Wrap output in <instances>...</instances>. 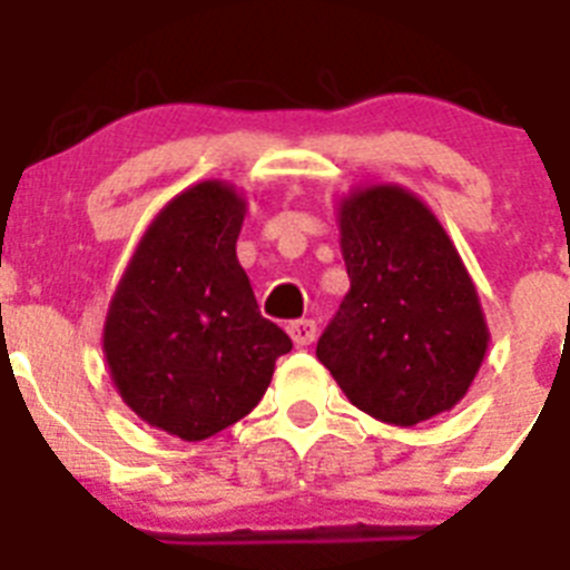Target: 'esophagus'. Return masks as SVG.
<instances>
[{
    "instance_id": "obj_1",
    "label": "esophagus",
    "mask_w": 570,
    "mask_h": 570,
    "mask_svg": "<svg viewBox=\"0 0 570 570\" xmlns=\"http://www.w3.org/2000/svg\"><path fill=\"white\" fill-rule=\"evenodd\" d=\"M288 334L296 347H305L316 340V322L314 320H296L288 325Z\"/></svg>"
}]
</instances>
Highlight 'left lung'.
I'll return each mask as SVG.
<instances>
[{"mask_svg": "<svg viewBox=\"0 0 570 570\" xmlns=\"http://www.w3.org/2000/svg\"><path fill=\"white\" fill-rule=\"evenodd\" d=\"M336 225L351 288L316 360L374 420L411 428L445 414L468 394L491 342L454 239L394 183L347 190Z\"/></svg>", "mask_w": 570, "mask_h": 570, "instance_id": "left-lung-1", "label": "left lung"}]
</instances>
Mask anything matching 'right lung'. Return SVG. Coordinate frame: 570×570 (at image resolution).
<instances>
[{
  "label": "right lung",
  "mask_w": 570,
  "mask_h": 570,
  "mask_svg": "<svg viewBox=\"0 0 570 570\" xmlns=\"http://www.w3.org/2000/svg\"><path fill=\"white\" fill-rule=\"evenodd\" d=\"M248 199L225 179L176 194L110 296L102 354L116 394L156 431L199 442L248 416L288 334L262 320L236 259Z\"/></svg>",
  "instance_id": "obj_1"
}]
</instances>
